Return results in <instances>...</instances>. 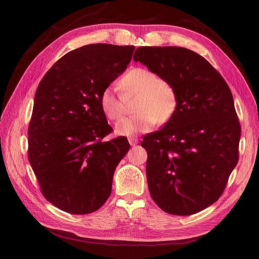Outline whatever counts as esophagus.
I'll return each mask as SVG.
<instances>
[{
  "instance_id": "1",
  "label": "esophagus",
  "mask_w": 259,
  "mask_h": 259,
  "mask_svg": "<svg viewBox=\"0 0 259 259\" xmlns=\"http://www.w3.org/2000/svg\"><path fill=\"white\" fill-rule=\"evenodd\" d=\"M128 141H129V144H130L131 146H136V145L139 142L138 139H137V138H131V137L128 139Z\"/></svg>"
}]
</instances>
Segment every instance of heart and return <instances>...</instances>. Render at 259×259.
<instances>
[{
    "mask_svg": "<svg viewBox=\"0 0 259 259\" xmlns=\"http://www.w3.org/2000/svg\"><path fill=\"white\" fill-rule=\"evenodd\" d=\"M120 95L111 88L104 89L99 102L104 115L110 120H119L124 114V99L137 96V114L121 119L115 125L119 136H135L148 133L156 124H166L174 118L178 109V92L170 82L145 68L129 70L119 80Z\"/></svg>",
    "mask_w": 259,
    "mask_h": 259,
    "instance_id": "b5f03b06",
    "label": "heart"
}]
</instances>
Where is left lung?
Wrapping results in <instances>:
<instances>
[{"mask_svg":"<svg viewBox=\"0 0 259 259\" xmlns=\"http://www.w3.org/2000/svg\"><path fill=\"white\" fill-rule=\"evenodd\" d=\"M178 92V109L163 128L147 135V180L163 211L190 216L217 201L239 159L241 126L222 74L180 47H140L135 52Z\"/></svg>","mask_w":259,"mask_h":259,"instance_id":"obj_1","label":"left lung"}]
</instances>
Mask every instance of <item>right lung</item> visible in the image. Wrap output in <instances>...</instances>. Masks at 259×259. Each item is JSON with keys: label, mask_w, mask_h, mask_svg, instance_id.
I'll list each match as a JSON object with an SVG mask.
<instances>
[{"label": "right lung", "mask_w": 259, "mask_h": 259, "mask_svg": "<svg viewBox=\"0 0 259 259\" xmlns=\"http://www.w3.org/2000/svg\"><path fill=\"white\" fill-rule=\"evenodd\" d=\"M134 46L106 43L70 51L43 76L30 120L27 158L42 195L61 210L87 214L107 201L112 178L130 145L100 108L101 92L122 73Z\"/></svg>", "instance_id": "right-lung-1"}]
</instances>
